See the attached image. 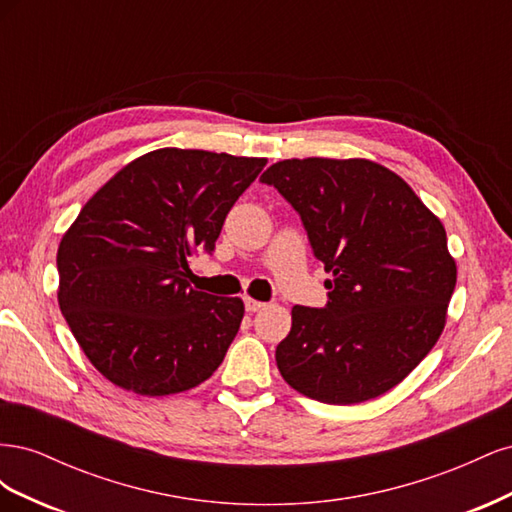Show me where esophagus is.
Returning <instances> with one entry per match:
<instances>
[{
    "label": "esophagus",
    "instance_id": "1",
    "mask_svg": "<svg viewBox=\"0 0 512 512\" xmlns=\"http://www.w3.org/2000/svg\"><path fill=\"white\" fill-rule=\"evenodd\" d=\"M243 303H245V312H250V314H254V312H258V309L265 307V303L256 301V299H252V297H245Z\"/></svg>",
    "mask_w": 512,
    "mask_h": 512
}]
</instances>
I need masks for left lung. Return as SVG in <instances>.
Returning a JSON list of instances; mask_svg holds the SVG:
<instances>
[{
  "instance_id": "obj_1",
  "label": "left lung",
  "mask_w": 512,
  "mask_h": 512,
  "mask_svg": "<svg viewBox=\"0 0 512 512\" xmlns=\"http://www.w3.org/2000/svg\"><path fill=\"white\" fill-rule=\"evenodd\" d=\"M299 213L329 273L327 305L292 307L282 378L322 404L391 391L436 346L457 282L442 222L376 162L305 158L260 177Z\"/></svg>"
}]
</instances>
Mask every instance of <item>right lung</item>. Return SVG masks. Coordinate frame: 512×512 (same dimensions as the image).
<instances>
[{
    "instance_id": "obj_1",
    "label": "right lung",
    "mask_w": 512,
    "mask_h": 512,
    "mask_svg": "<svg viewBox=\"0 0 512 512\" xmlns=\"http://www.w3.org/2000/svg\"><path fill=\"white\" fill-rule=\"evenodd\" d=\"M265 158L158 149L89 198L57 250L59 307L100 374L138 395L205 382L243 318L241 299L194 290L190 262L215 250Z\"/></svg>"
}]
</instances>
